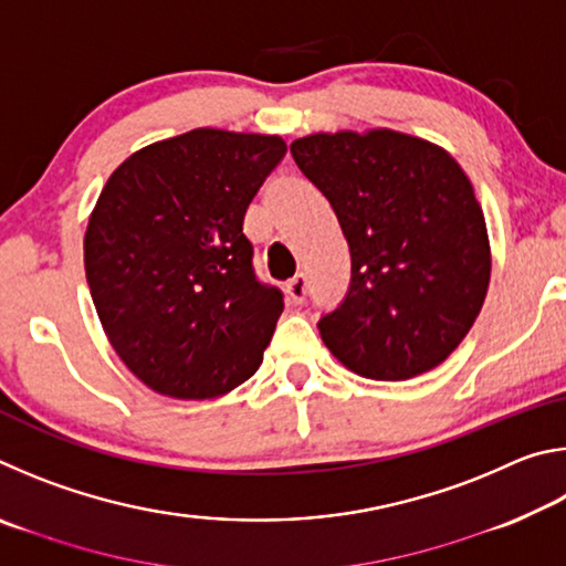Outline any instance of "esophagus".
<instances>
[{"mask_svg":"<svg viewBox=\"0 0 566 566\" xmlns=\"http://www.w3.org/2000/svg\"><path fill=\"white\" fill-rule=\"evenodd\" d=\"M306 292H310V282H306L304 274H296L294 280L286 282V294H290L292 304H304L306 302Z\"/></svg>","mask_w":566,"mask_h":566,"instance_id":"obj_1","label":"esophagus"}]
</instances>
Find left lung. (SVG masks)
<instances>
[{"mask_svg":"<svg viewBox=\"0 0 566 566\" xmlns=\"http://www.w3.org/2000/svg\"><path fill=\"white\" fill-rule=\"evenodd\" d=\"M292 157L349 242L344 300L319 317L334 357L369 379L437 367L472 329L490 286V239L462 167L391 129L310 134Z\"/></svg>","mask_w":566,"mask_h":566,"instance_id":"left-lung-1","label":"left lung"}]
</instances>
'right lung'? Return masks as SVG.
<instances>
[{"label": "right lung", "mask_w": 566, "mask_h": 566, "mask_svg": "<svg viewBox=\"0 0 566 566\" xmlns=\"http://www.w3.org/2000/svg\"><path fill=\"white\" fill-rule=\"evenodd\" d=\"M286 145L191 129L114 169L84 234V270L114 352L147 387L214 399L260 369L284 294L260 282L244 214Z\"/></svg>", "instance_id": "obj_1"}]
</instances>
